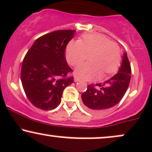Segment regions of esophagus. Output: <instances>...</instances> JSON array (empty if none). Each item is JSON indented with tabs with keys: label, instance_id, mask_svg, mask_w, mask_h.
<instances>
[{
	"label": "esophagus",
	"instance_id": "34e87169",
	"mask_svg": "<svg viewBox=\"0 0 152 152\" xmlns=\"http://www.w3.org/2000/svg\"><path fill=\"white\" fill-rule=\"evenodd\" d=\"M74 81H75V82H79V81H80V79H79V78L75 77V78H74Z\"/></svg>",
	"mask_w": 152,
	"mask_h": 152
}]
</instances>
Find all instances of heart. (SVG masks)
Returning <instances> with one entry per match:
<instances>
[{"mask_svg":"<svg viewBox=\"0 0 152 152\" xmlns=\"http://www.w3.org/2000/svg\"><path fill=\"white\" fill-rule=\"evenodd\" d=\"M89 56V63L81 65L76 74L86 80L104 79L117 71L121 60L119 45L100 34H86L78 42H71L66 51L68 63L78 66Z\"/></svg>","mask_w":152,"mask_h":152,"instance_id":"heart-1","label":"heart"}]
</instances>
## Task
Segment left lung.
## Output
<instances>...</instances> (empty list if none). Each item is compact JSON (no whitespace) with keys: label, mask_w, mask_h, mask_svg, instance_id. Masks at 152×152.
<instances>
[{"label":"left lung","mask_w":152,"mask_h":152,"mask_svg":"<svg viewBox=\"0 0 152 152\" xmlns=\"http://www.w3.org/2000/svg\"><path fill=\"white\" fill-rule=\"evenodd\" d=\"M131 73V64L126 53L115 76L104 83L87 85L86 91L81 94L86 109L93 113H101L116 105L127 91Z\"/></svg>","instance_id":"obj_1"}]
</instances>
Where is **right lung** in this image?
<instances>
[{
  "instance_id": "obj_1",
  "label": "right lung",
  "mask_w": 152,
  "mask_h": 152,
  "mask_svg": "<svg viewBox=\"0 0 152 152\" xmlns=\"http://www.w3.org/2000/svg\"><path fill=\"white\" fill-rule=\"evenodd\" d=\"M75 30H58L37 39L23 60L21 80L30 102L51 110L59 105L63 90L73 83L65 50Z\"/></svg>"
}]
</instances>
